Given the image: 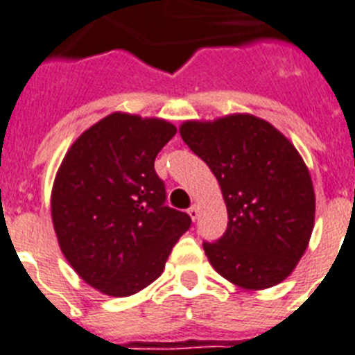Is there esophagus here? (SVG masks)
I'll return each mask as SVG.
<instances>
[{
	"instance_id": "esophagus-1",
	"label": "esophagus",
	"mask_w": 355,
	"mask_h": 355,
	"mask_svg": "<svg viewBox=\"0 0 355 355\" xmlns=\"http://www.w3.org/2000/svg\"><path fill=\"white\" fill-rule=\"evenodd\" d=\"M188 214H190V218L195 222V220L199 218V207H197V206H191L190 209H188Z\"/></svg>"
}]
</instances>
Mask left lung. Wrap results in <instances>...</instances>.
Instances as JSON below:
<instances>
[{"mask_svg": "<svg viewBox=\"0 0 355 355\" xmlns=\"http://www.w3.org/2000/svg\"><path fill=\"white\" fill-rule=\"evenodd\" d=\"M181 137L216 175L229 223L204 252L218 275L248 291L284 282L303 257L315 222V191L284 133L252 114L187 121Z\"/></svg>", "mask_w": 355, "mask_h": 355, "instance_id": "1", "label": "left lung"}]
</instances>
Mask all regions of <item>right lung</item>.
Masks as SVG:
<instances>
[{
    "instance_id": "obj_1",
    "label": "right lung",
    "mask_w": 355,
    "mask_h": 355,
    "mask_svg": "<svg viewBox=\"0 0 355 355\" xmlns=\"http://www.w3.org/2000/svg\"><path fill=\"white\" fill-rule=\"evenodd\" d=\"M165 119L114 112L87 128L60 165L52 223L64 259L96 291L126 297L164 272L172 246L190 229L165 206L155 158L175 135Z\"/></svg>"
}]
</instances>
